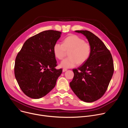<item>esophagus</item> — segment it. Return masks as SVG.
Here are the masks:
<instances>
[{"label": "esophagus", "instance_id": "1", "mask_svg": "<svg viewBox=\"0 0 128 128\" xmlns=\"http://www.w3.org/2000/svg\"><path fill=\"white\" fill-rule=\"evenodd\" d=\"M67 70V69H65V68L63 69V72H65V71H66Z\"/></svg>", "mask_w": 128, "mask_h": 128}]
</instances>
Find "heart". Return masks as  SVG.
<instances>
[{
    "label": "heart",
    "mask_w": 128,
    "mask_h": 128,
    "mask_svg": "<svg viewBox=\"0 0 128 128\" xmlns=\"http://www.w3.org/2000/svg\"><path fill=\"white\" fill-rule=\"evenodd\" d=\"M69 51V57L61 63L63 68H72L78 64L85 63L90 56L92 47L88 42H85L83 38L76 34L69 35L64 39L63 44L57 42L53 46L54 55L60 60L65 58Z\"/></svg>",
    "instance_id": "obj_1"
}]
</instances>
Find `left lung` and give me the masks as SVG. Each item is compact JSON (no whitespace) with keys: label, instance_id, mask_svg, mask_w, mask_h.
<instances>
[{"label":"left lung","instance_id":"obj_1","mask_svg":"<svg viewBox=\"0 0 128 128\" xmlns=\"http://www.w3.org/2000/svg\"><path fill=\"white\" fill-rule=\"evenodd\" d=\"M88 39L92 47L88 59L78 69L70 86L81 100L93 102L101 98L106 91L114 72L112 54L97 36L87 30H76Z\"/></svg>","mask_w":128,"mask_h":128}]
</instances>
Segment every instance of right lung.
<instances>
[{"label":"right lung","instance_id":"add662e5","mask_svg":"<svg viewBox=\"0 0 128 128\" xmlns=\"http://www.w3.org/2000/svg\"><path fill=\"white\" fill-rule=\"evenodd\" d=\"M61 34V32L52 30L42 31L28 38L18 52L14 76L28 97L41 98L55 86L62 69L55 68L57 64L53 46Z\"/></svg>","mask_w":128,"mask_h":128}]
</instances>
